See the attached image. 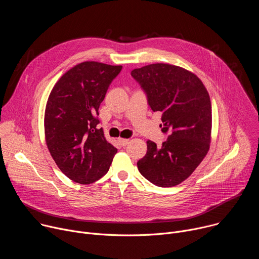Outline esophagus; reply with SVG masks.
I'll return each mask as SVG.
<instances>
[{
  "instance_id": "esophagus-1",
  "label": "esophagus",
  "mask_w": 259,
  "mask_h": 259,
  "mask_svg": "<svg viewBox=\"0 0 259 259\" xmlns=\"http://www.w3.org/2000/svg\"><path fill=\"white\" fill-rule=\"evenodd\" d=\"M119 142L122 146H126L129 143V139H124V138H119Z\"/></svg>"
}]
</instances>
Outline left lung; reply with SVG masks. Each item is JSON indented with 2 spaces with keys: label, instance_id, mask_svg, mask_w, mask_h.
Returning <instances> with one entry per match:
<instances>
[{
  "label": "left lung",
  "instance_id": "8db88e82",
  "mask_svg": "<svg viewBox=\"0 0 259 259\" xmlns=\"http://www.w3.org/2000/svg\"><path fill=\"white\" fill-rule=\"evenodd\" d=\"M131 76L144 91L167 140L159 147L149 140L137 162L140 174L157 187L171 188L186 180L209 151L212 112L202 81L182 67L155 63L135 68Z\"/></svg>",
  "mask_w": 259,
  "mask_h": 259
}]
</instances>
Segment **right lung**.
Returning a JSON list of instances; mask_svg holds the SVG:
<instances>
[{
  "label": "right lung",
  "mask_w": 259,
  "mask_h": 259,
  "mask_svg": "<svg viewBox=\"0 0 259 259\" xmlns=\"http://www.w3.org/2000/svg\"><path fill=\"white\" fill-rule=\"evenodd\" d=\"M121 65L85 61L67 70L53 87L45 110L48 150L61 172L89 184L109 169L117 149L98 129V108Z\"/></svg>",
  "instance_id": "obj_1"
}]
</instances>
